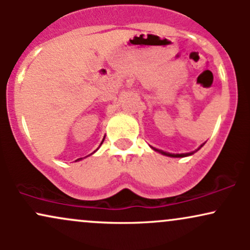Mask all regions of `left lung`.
I'll use <instances>...</instances> for the list:
<instances>
[{
	"instance_id": "8db88e82",
	"label": "left lung",
	"mask_w": 250,
	"mask_h": 250,
	"mask_svg": "<svg viewBox=\"0 0 250 250\" xmlns=\"http://www.w3.org/2000/svg\"><path fill=\"white\" fill-rule=\"evenodd\" d=\"M202 146H201V147H202ZM153 149L154 150L159 151V153H161L163 155H167V156H170V157H185V156H188V155H191L195 153V151H193V153H186V154H170V153H166V151H163V150H159V149H155V148H153Z\"/></svg>"
}]
</instances>
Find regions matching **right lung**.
Wrapping results in <instances>:
<instances>
[{
  "instance_id": "right-lung-1",
  "label": "right lung",
  "mask_w": 250,
  "mask_h": 250,
  "mask_svg": "<svg viewBox=\"0 0 250 250\" xmlns=\"http://www.w3.org/2000/svg\"><path fill=\"white\" fill-rule=\"evenodd\" d=\"M79 160H80V159H79Z\"/></svg>"
}]
</instances>
